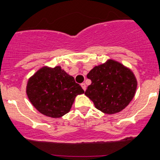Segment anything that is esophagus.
Returning <instances> with one entry per match:
<instances>
[{
    "mask_svg": "<svg viewBox=\"0 0 160 160\" xmlns=\"http://www.w3.org/2000/svg\"><path fill=\"white\" fill-rule=\"evenodd\" d=\"M80 85H81V87H82V88H83V90L85 91L86 89H87V86H86V84L85 83H81V84H80Z\"/></svg>",
    "mask_w": 160,
    "mask_h": 160,
    "instance_id": "obj_1",
    "label": "esophagus"
}]
</instances>
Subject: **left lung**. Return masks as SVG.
Masks as SVG:
<instances>
[{"label": "left lung", "instance_id": "left-lung-1", "mask_svg": "<svg viewBox=\"0 0 160 160\" xmlns=\"http://www.w3.org/2000/svg\"><path fill=\"white\" fill-rule=\"evenodd\" d=\"M87 78L92 83L85 95L97 109L109 115L121 112L131 102L138 86L133 72L114 60L94 67Z\"/></svg>", "mask_w": 160, "mask_h": 160}]
</instances>
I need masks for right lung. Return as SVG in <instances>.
<instances>
[{
  "label": "right lung",
  "mask_w": 160,
  "mask_h": 160,
  "mask_svg": "<svg viewBox=\"0 0 160 160\" xmlns=\"http://www.w3.org/2000/svg\"><path fill=\"white\" fill-rule=\"evenodd\" d=\"M83 92L80 84L60 66L40 68L26 86V94L32 106L40 113L54 118L69 112L75 97Z\"/></svg>",
  "instance_id": "right-lung-1"
}]
</instances>
